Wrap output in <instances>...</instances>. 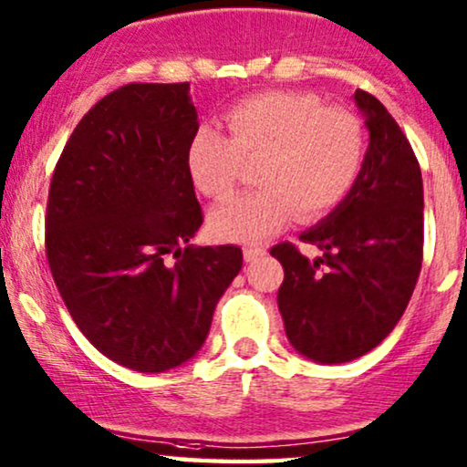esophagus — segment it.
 Returning a JSON list of instances; mask_svg holds the SVG:
<instances>
[{
    "instance_id": "esophagus-1",
    "label": "esophagus",
    "mask_w": 467,
    "mask_h": 467,
    "mask_svg": "<svg viewBox=\"0 0 467 467\" xmlns=\"http://www.w3.org/2000/svg\"><path fill=\"white\" fill-rule=\"evenodd\" d=\"M243 254H244L246 262H255V260H260V257L266 255V249L265 246H244Z\"/></svg>"
}]
</instances>
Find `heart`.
I'll return each mask as SVG.
<instances>
[{"label": "heart", "instance_id": "heart-1", "mask_svg": "<svg viewBox=\"0 0 467 467\" xmlns=\"http://www.w3.org/2000/svg\"><path fill=\"white\" fill-rule=\"evenodd\" d=\"M229 137L201 126L188 144V172L202 194L224 201L243 177L244 161L262 159L257 183L218 207L210 229L218 240L262 243L299 213L326 216L354 188L365 161V130L358 115L323 107L312 93L265 91L232 104L224 113Z\"/></svg>", "mask_w": 467, "mask_h": 467}]
</instances>
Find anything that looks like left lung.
<instances>
[{
  "label": "left lung",
  "instance_id": "8db88e82",
  "mask_svg": "<svg viewBox=\"0 0 467 467\" xmlns=\"http://www.w3.org/2000/svg\"><path fill=\"white\" fill-rule=\"evenodd\" d=\"M369 130L363 170L349 194L299 235L323 257L290 243L273 246L284 266L277 293L290 345L321 365L371 352L396 327L418 284L424 249V185L413 148L391 113L356 89Z\"/></svg>",
  "mask_w": 467,
  "mask_h": 467
}]
</instances>
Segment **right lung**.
<instances>
[{
    "instance_id": "add662e5",
    "label": "right lung",
    "mask_w": 467,
    "mask_h": 467,
    "mask_svg": "<svg viewBox=\"0 0 467 467\" xmlns=\"http://www.w3.org/2000/svg\"><path fill=\"white\" fill-rule=\"evenodd\" d=\"M196 130L190 82H130L87 111L49 183L60 297L93 348L141 374L194 358L243 268L238 246L190 244L202 224L185 161Z\"/></svg>"
}]
</instances>
